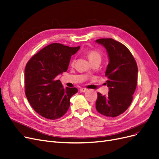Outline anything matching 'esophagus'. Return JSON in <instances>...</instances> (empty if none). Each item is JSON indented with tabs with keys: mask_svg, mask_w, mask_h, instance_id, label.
Instances as JSON below:
<instances>
[{
	"mask_svg": "<svg viewBox=\"0 0 159 159\" xmlns=\"http://www.w3.org/2000/svg\"><path fill=\"white\" fill-rule=\"evenodd\" d=\"M80 91L81 92H85L87 91V89H85V88H82V89H80Z\"/></svg>",
	"mask_w": 159,
	"mask_h": 159,
	"instance_id": "obj_1",
	"label": "esophagus"
}]
</instances>
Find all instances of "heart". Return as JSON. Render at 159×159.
I'll return each instance as SVG.
<instances>
[{"label":"heart","instance_id":"obj_1","mask_svg":"<svg viewBox=\"0 0 159 159\" xmlns=\"http://www.w3.org/2000/svg\"><path fill=\"white\" fill-rule=\"evenodd\" d=\"M87 56L89 57L90 62H92L95 60H101L102 56L100 53L96 50H90L87 53Z\"/></svg>","mask_w":159,"mask_h":159}]
</instances>
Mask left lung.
<instances>
[{"label": "left lung", "instance_id": "8db88e82", "mask_svg": "<svg viewBox=\"0 0 159 159\" xmlns=\"http://www.w3.org/2000/svg\"><path fill=\"white\" fill-rule=\"evenodd\" d=\"M96 43L106 48L109 58L105 76L109 92L107 96L98 92L96 109L100 114L116 117L130 106L138 83V66L130 51L113 39H99Z\"/></svg>", "mask_w": 159, "mask_h": 159}]
</instances>
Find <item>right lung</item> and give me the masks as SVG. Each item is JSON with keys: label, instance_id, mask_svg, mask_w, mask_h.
I'll return each mask as SVG.
<instances>
[{"label": "right lung", "instance_id": "1", "mask_svg": "<svg viewBox=\"0 0 159 159\" xmlns=\"http://www.w3.org/2000/svg\"><path fill=\"white\" fill-rule=\"evenodd\" d=\"M80 46L60 43L45 46L34 54L25 69V95L33 109L46 119L56 120L67 113L76 88L66 89L56 76L67 70L71 56Z\"/></svg>", "mask_w": 159, "mask_h": 159}]
</instances>
